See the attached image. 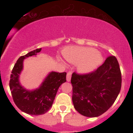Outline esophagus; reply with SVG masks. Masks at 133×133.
I'll return each mask as SVG.
<instances>
[{
  "instance_id": "esophagus-1",
  "label": "esophagus",
  "mask_w": 133,
  "mask_h": 133,
  "mask_svg": "<svg viewBox=\"0 0 133 133\" xmlns=\"http://www.w3.org/2000/svg\"><path fill=\"white\" fill-rule=\"evenodd\" d=\"M71 74H72L71 72H68V74H67V77H66L67 81L69 82L70 81H71Z\"/></svg>"
}]
</instances>
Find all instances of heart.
Segmentation results:
<instances>
[{
  "mask_svg": "<svg viewBox=\"0 0 133 133\" xmlns=\"http://www.w3.org/2000/svg\"><path fill=\"white\" fill-rule=\"evenodd\" d=\"M63 56L69 62L79 64V69L87 73L93 71L102 62L101 54L96 49L90 47H72L64 51Z\"/></svg>",
  "mask_w": 133,
  "mask_h": 133,
  "instance_id": "1",
  "label": "heart"
}]
</instances>
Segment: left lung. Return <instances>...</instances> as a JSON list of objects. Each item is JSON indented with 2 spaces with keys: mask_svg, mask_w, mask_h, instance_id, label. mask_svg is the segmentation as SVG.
<instances>
[{
  "mask_svg": "<svg viewBox=\"0 0 133 133\" xmlns=\"http://www.w3.org/2000/svg\"><path fill=\"white\" fill-rule=\"evenodd\" d=\"M74 108L84 116L103 114L113 104L121 88V72L115 56H111L96 71L73 72L71 80Z\"/></svg>",
  "mask_w": 133,
  "mask_h": 133,
  "instance_id": "left-lung-1",
  "label": "left lung"
}]
</instances>
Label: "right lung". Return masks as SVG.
Returning <instances> with one entry per match:
<instances>
[{
	"label": "right lung",
	"mask_w": 133,
	"mask_h": 133,
	"mask_svg": "<svg viewBox=\"0 0 133 133\" xmlns=\"http://www.w3.org/2000/svg\"><path fill=\"white\" fill-rule=\"evenodd\" d=\"M41 51V48L37 49L20 57L14 66L9 82L10 89L16 105L23 112L30 115H41L49 110L58 89L62 83L66 81V72H51L37 89L29 91L21 86L19 78L23 69L24 59L36 56Z\"/></svg>",
	"instance_id": "add662e5"
}]
</instances>
